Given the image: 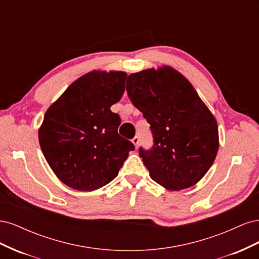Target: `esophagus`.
Here are the masks:
<instances>
[{"label": "esophagus", "mask_w": 259, "mask_h": 259, "mask_svg": "<svg viewBox=\"0 0 259 259\" xmlns=\"http://www.w3.org/2000/svg\"><path fill=\"white\" fill-rule=\"evenodd\" d=\"M132 143L134 144V146L137 148V147H138V145H139V137H138V136H135L134 138L132 139Z\"/></svg>", "instance_id": "34e87169"}]
</instances>
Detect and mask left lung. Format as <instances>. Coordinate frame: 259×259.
<instances>
[{
	"instance_id": "obj_1",
	"label": "left lung",
	"mask_w": 259,
	"mask_h": 259,
	"mask_svg": "<svg viewBox=\"0 0 259 259\" xmlns=\"http://www.w3.org/2000/svg\"><path fill=\"white\" fill-rule=\"evenodd\" d=\"M126 91L150 124L153 146L139 148L150 177L168 190L197 184L219 143L215 117L190 82L170 67L148 69L128 75Z\"/></svg>"
}]
</instances>
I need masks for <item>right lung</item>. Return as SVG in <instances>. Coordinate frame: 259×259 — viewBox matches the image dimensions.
Returning <instances> with one entry per match:
<instances>
[{
  "label": "right lung",
  "mask_w": 259,
  "mask_h": 259,
  "mask_svg": "<svg viewBox=\"0 0 259 259\" xmlns=\"http://www.w3.org/2000/svg\"><path fill=\"white\" fill-rule=\"evenodd\" d=\"M126 73L93 71L74 81L48 109L38 142L49 165L67 186L92 191L113 180L135 150L117 133L110 107L125 90Z\"/></svg>",
  "instance_id": "add662e5"
}]
</instances>
